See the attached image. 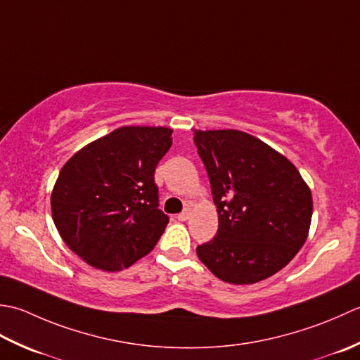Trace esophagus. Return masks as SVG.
I'll return each instance as SVG.
<instances>
[{
	"label": "esophagus",
	"instance_id": "obj_1",
	"mask_svg": "<svg viewBox=\"0 0 360 360\" xmlns=\"http://www.w3.org/2000/svg\"><path fill=\"white\" fill-rule=\"evenodd\" d=\"M177 217H179V221H188V219L191 217V211L189 210L181 211Z\"/></svg>",
	"mask_w": 360,
	"mask_h": 360
}]
</instances>
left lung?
<instances>
[{
  "instance_id": "8db88e82",
  "label": "left lung",
  "mask_w": 360,
  "mask_h": 360,
  "mask_svg": "<svg viewBox=\"0 0 360 360\" xmlns=\"http://www.w3.org/2000/svg\"><path fill=\"white\" fill-rule=\"evenodd\" d=\"M217 207L216 236L197 256L219 280L253 284L280 272L303 247L312 194L280 152L240 130H194Z\"/></svg>"
}]
</instances>
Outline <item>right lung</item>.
Segmentation results:
<instances>
[{"label":"right lung","mask_w":360,"mask_h":360,"mask_svg":"<svg viewBox=\"0 0 360 360\" xmlns=\"http://www.w3.org/2000/svg\"><path fill=\"white\" fill-rule=\"evenodd\" d=\"M172 129L120 127L72 155L51 194L54 224L90 266L118 272L152 252L169 217L153 180Z\"/></svg>","instance_id":"obj_1"}]
</instances>
